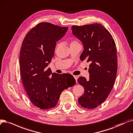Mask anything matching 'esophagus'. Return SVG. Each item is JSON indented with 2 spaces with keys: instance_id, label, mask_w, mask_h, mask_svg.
<instances>
[{
  "instance_id": "obj_1",
  "label": "esophagus",
  "mask_w": 133,
  "mask_h": 133,
  "mask_svg": "<svg viewBox=\"0 0 133 133\" xmlns=\"http://www.w3.org/2000/svg\"><path fill=\"white\" fill-rule=\"evenodd\" d=\"M74 79H76V83H77V79H78V77L77 76H74Z\"/></svg>"
}]
</instances>
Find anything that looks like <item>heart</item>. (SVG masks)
Returning <instances> with one entry per match:
<instances>
[{"mask_svg":"<svg viewBox=\"0 0 133 133\" xmlns=\"http://www.w3.org/2000/svg\"><path fill=\"white\" fill-rule=\"evenodd\" d=\"M79 44V42H78V41H77L76 40H72V41H71V45H74V44ZM60 43H57L56 44V48H58L59 46H60Z\"/></svg>","mask_w":133,"mask_h":133,"instance_id":"obj_1","label":"heart"}]
</instances>
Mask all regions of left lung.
Instances as JSON below:
<instances>
[{"label":"left lung","instance_id":"1","mask_svg":"<svg viewBox=\"0 0 133 133\" xmlns=\"http://www.w3.org/2000/svg\"><path fill=\"white\" fill-rule=\"evenodd\" d=\"M72 30L84 45L80 59L90 63V79H78L84 88L78 102L84 108L94 109L106 100L115 84L117 71L116 44L111 34L99 23L73 25Z\"/></svg>","mask_w":133,"mask_h":133}]
</instances>
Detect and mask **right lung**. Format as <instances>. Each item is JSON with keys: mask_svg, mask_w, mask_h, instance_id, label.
Segmentation results:
<instances>
[{"mask_svg": "<svg viewBox=\"0 0 133 133\" xmlns=\"http://www.w3.org/2000/svg\"><path fill=\"white\" fill-rule=\"evenodd\" d=\"M68 29L39 23L26 34L22 42L19 53L22 83L31 102L39 109L55 107L61 92L76 84L72 75L52 73L47 67L54 55L56 42Z\"/></svg>", "mask_w": 133, "mask_h": 133, "instance_id": "add662e5", "label": "right lung"}]
</instances>
